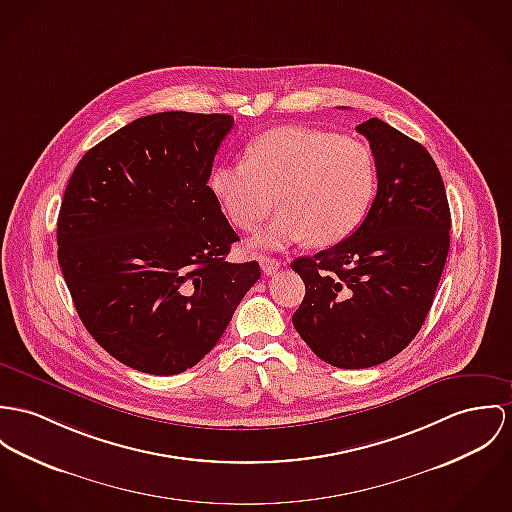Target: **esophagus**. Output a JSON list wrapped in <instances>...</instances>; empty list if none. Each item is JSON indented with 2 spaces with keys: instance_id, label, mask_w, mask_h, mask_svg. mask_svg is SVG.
Masks as SVG:
<instances>
[{
  "instance_id": "34e87169",
  "label": "esophagus",
  "mask_w": 512,
  "mask_h": 512,
  "mask_svg": "<svg viewBox=\"0 0 512 512\" xmlns=\"http://www.w3.org/2000/svg\"><path fill=\"white\" fill-rule=\"evenodd\" d=\"M259 263H261V269H263L265 275H275L276 271L280 269V265H282L278 259L267 257V255H261Z\"/></svg>"
}]
</instances>
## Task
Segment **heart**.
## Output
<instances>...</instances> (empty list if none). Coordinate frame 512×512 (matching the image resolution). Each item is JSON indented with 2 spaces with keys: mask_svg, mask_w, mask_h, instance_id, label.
I'll use <instances>...</instances> for the list:
<instances>
[{
  "mask_svg": "<svg viewBox=\"0 0 512 512\" xmlns=\"http://www.w3.org/2000/svg\"><path fill=\"white\" fill-rule=\"evenodd\" d=\"M378 187L372 150L354 138L308 126H280L257 136L245 161L212 171L210 191L228 220L253 232L282 208L255 237L263 249H282L308 239L329 247L366 218Z\"/></svg>",
  "mask_w": 512,
  "mask_h": 512,
  "instance_id": "obj_1",
  "label": "heart"
}]
</instances>
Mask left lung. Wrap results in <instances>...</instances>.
I'll list each match as a JSON object with an SVG mask.
<instances>
[{
	"mask_svg": "<svg viewBox=\"0 0 512 512\" xmlns=\"http://www.w3.org/2000/svg\"><path fill=\"white\" fill-rule=\"evenodd\" d=\"M378 167L376 198L353 236L298 257L306 296L292 323L321 360L370 368L419 333L450 247V208L431 154L380 118L356 126Z\"/></svg>",
	"mask_w": 512,
	"mask_h": 512,
	"instance_id": "1",
	"label": "left lung"
}]
</instances>
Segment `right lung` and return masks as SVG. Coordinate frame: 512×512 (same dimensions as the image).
<instances>
[{
  "label": "right lung",
  "mask_w": 512,
  "mask_h": 512,
  "mask_svg": "<svg viewBox=\"0 0 512 512\" xmlns=\"http://www.w3.org/2000/svg\"><path fill=\"white\" fill-rule=\"evenodd\" d=\"M230 115L136 118L74 169L58 216V263L79 319L122 364L156 376L214 349L259 263L208 187Z\"/></svg>",
  "instance_id": "1"
}]
</instances>
